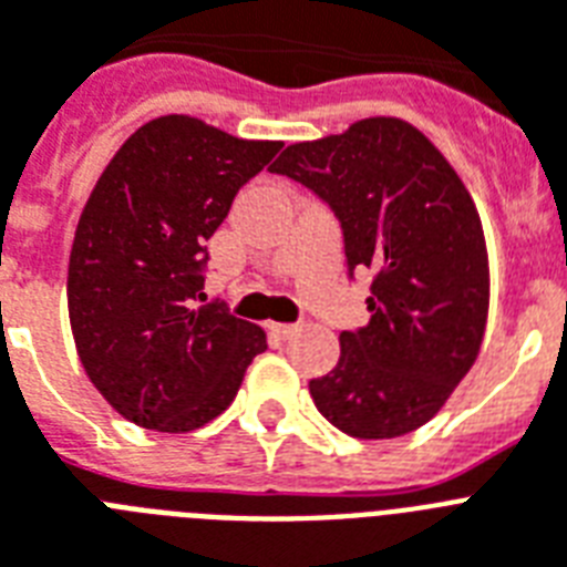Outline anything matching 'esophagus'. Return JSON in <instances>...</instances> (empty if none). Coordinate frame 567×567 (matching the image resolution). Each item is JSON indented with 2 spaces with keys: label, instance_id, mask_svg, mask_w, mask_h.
I'll return each mask as SVG.
<instances>
[{
  "label": "esophagus",
  "instance_id": "34e87169",
  "mask_svg": "<svg viewBox=\"0 0 567 567\" xmlns=\"http://www.w3.org/2000/svg\"><path fill=\"white\" fill-rule=\"evenodd\" d=\"M269 333H272L275 339H289V336L298 333V327L295 324H269Z\"/></svg>",
  "mask_w": 567,
  "mask_h": 567
}]
</instances>
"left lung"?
<instances>
[{
    "mask_svg": "<svg viewBox=\"0 0 567 567\" xmlns=\"http://www.w3.org/2000/svg\"><path fill=\"white\" fill-rule=\"evenodd\" d=\"M272 173L333 210L350 280L362 266L373 272L371 321L344 330L333 371L310 379L316 409L362 441L414 432L441 411L484 339L489 275L470 190L400 118L292 144Z\"/></svg>",
    "mask_w": 567,
    "mask_h": 567,
    "instance_id": "obj_1",
    "label": "left lung"
}]
</instances>
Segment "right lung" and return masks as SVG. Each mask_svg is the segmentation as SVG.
Segmentation results:
<instances>
[{
    "label": "right lung",
    "mask_w": 567,
    "mask_h": 567,
    "mask_svg": "<svg viewBox=\"0 0 567 567\" xmlns=\"http://www.w3.org/2000/svg\"><path fill=\"white\" fill-rule=\"evenodd\" d=\"M280 142L188 115L138 126L89 196L69 257V318L92 385L130 423L194 432L231 405L260 327L205 303V240Z\"/></svg>",
    "instance_id": "obj_1"
}]
</instances>
